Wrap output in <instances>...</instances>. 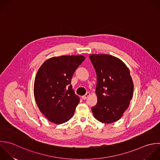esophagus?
I'll use <instances>...</instances> for the list:
<instances>
[{
    "label": "esophagus",
    "instance_id": "esophagus-1",
    "mask_svg": "<svg viewBox=\"0 0 160 160\" xmlns=\"http://www.w3.org/2000/svg\"><path fill=\"white\" fill-rule=\"evenodd\" d=\"M90 93H89V92H87L85 95H83V96H82V99H83V100H85V99H87L89 96H90Z\"/></svg>",
    "mask_w": 160,
    "mask_h": 160
}]
</instances>
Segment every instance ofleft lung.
Masks as SVG:
<instances>
[{"label": "left lung", "mask_w": 160, "mask_h": 160, "mask_svg": "<svg viewBox=\"0 0 160 160\" xmlns=\"http://www.w3.org/2000/svg\"><path fill=\"white\" fill-rule=\"evenodd\" d=\"M97 73V103L92 108L95 118L104 123L121 118L133 97L130 70L119 58L110 55L89 56Z\"/></svg>", "instance_id": "left-lung-1"}]
</instances>
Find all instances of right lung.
<instances>
[{
    "label": "right lung",
    "mask_w": 160,
    "mask_h": 160,
    "mask_svg": "<svg viewBox=\"0 0 160 160\" xmlns=\"http://www.w3.org/2000/svg\"><path fill=\"white\" fill-rule=\"evenodd\" d=\"M82 55H63L46 60L38 69L33 93L40 111L55 124L68 121L80 102L72 89L71 80L85 60Z\"/></svg>",
    "instance_id": "add662e5"
}]
</instances>
